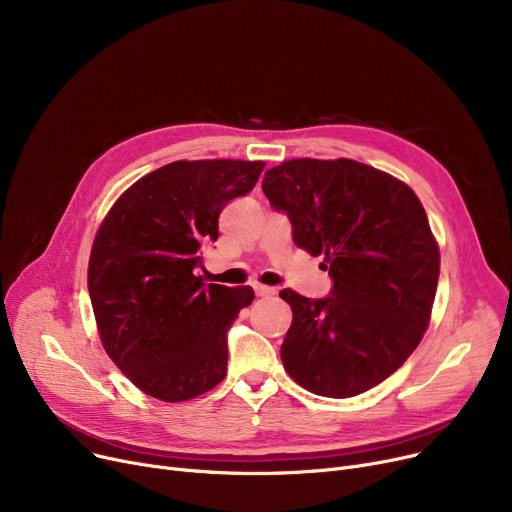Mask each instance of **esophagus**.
<instances>
[{"label": "esophagus", "instance_id": "1", "mask_svg": "<svg viewBox=\"0 0 512 512\" xmlns=\"http://www.w3.org/2000/svg\"><path fill=\"white\" fill-rule=\"evenodd\" d=\"M253 288H255V294L257 297H274L276 294V288H272V286H265V284H253Z\"/></svg>", "mask_w": 512, "mask_h": 512}]
</instances>
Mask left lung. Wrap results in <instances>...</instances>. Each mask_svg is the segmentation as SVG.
<instances>
[{"mask_svg": "<svg viewBox=\"0 0 512 512\" xmlns=\"http://www.w3.org/2000/svg\"><path fill=\"white\" fill-rule=\"evenodd\" d=\"M263 193L288 213L292 240L324 255L328 299L284 288L292 324L280 355L290 378L328 398L384 382L421 342L440 278L425 209L402 180L355 159H288L267 170Z\"/></svg>", "mask_w": 512, "mask_h": 512, "instance_id": "left-lung-1", "label": "left lung"}]
</instances>
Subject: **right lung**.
Here are the masks:
<instances>
[{
	"label": "right lung",
	"instance_id": "obj_1",
	"mask_svg": "<svg viewBox=\"0 0 512 512\" xmlns=\"http://www.w3.org/2000/svg\"><path fill=\"white\" fill-rule=\"evenodd\" d=\"M263 161H172L118 197L89 257V294L105 353L141 392L182 402L226 378V332L251 286L205 284L201 249L224 205L253 191Z\"/></svg>",
	"mask_w": 512,
	"mask_h": 512
}]
</instances>
